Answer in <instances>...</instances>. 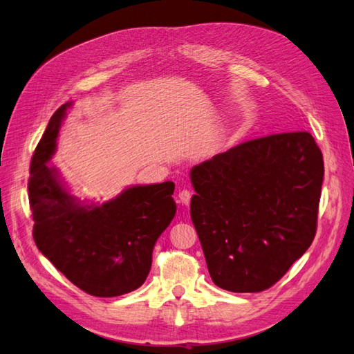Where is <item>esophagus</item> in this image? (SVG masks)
<instances>
[{
	"label": "esophagus",
	"instance_id": "obj_1",
	"mask_svg": "<svg viewBox=\"0 0 354 354\" xmlns=\"http://www.w3.org/2000/svg\"><path fill=\"white\" fill-rule=\"evenodd\" d=\"M192 199V192L189 190H181L178 192V202L183 203V205H189Z\"/></svg>",
	"mask_w": 354,
	"mask_h": 354
}]
</instances>
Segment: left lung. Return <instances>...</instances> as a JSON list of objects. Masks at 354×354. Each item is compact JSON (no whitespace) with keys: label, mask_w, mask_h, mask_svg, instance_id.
I'll use <instances>...</instances> for the list:
<instances>
[{"label":"left lung","mask_w":354,"mask_h":354,"mask_svg":"<svg viewBox=\"0 0 354 354\" xmlns=\"http://www.w3.org/2000/svg\"><path fill=\"white\" fill-rule=\"evenodd\" d=\"M190 180V217L211 279L226 291H264L312 245L324 156L310 133L241 143L195 165Z\"/></svg>","instance_id":"8db88e82"}]
</instances>
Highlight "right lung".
I'll use <instances>...</instances> for the list:
<instances>
[{"instance_id": "obj_1", "label": "right lung", "mask_w": 354, "mask_h": 354, "mask_svg": "<svg viewBox=\"0 0 354 354\" xmlns=\"http://www.w3.org/2000/svg\"><path fill=\"white\" fill-rule=\"evenodd\" d=\"M71 104L53 113L30 160L34 239L84 292L118 297L140 288L151 272L153 246L176 216L174 183L131 186L102 205L71 195L57 169L47 165Z\"/></svg>"}]
</instances>
